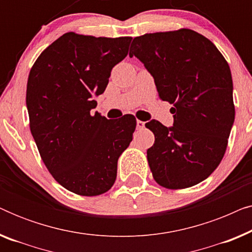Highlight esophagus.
<instances>
[{
    "label": "esophagus",
    "mask_w": 252,
    "mask_h": 252,
    "mask_svg": "<svg viewBox=\"0 0 252 252\" xmlns=\"http://www.w3.org/2000/svg\"><path fill=\"white\" fill-rule=\"evenodd\" d=\"M144 122H142V120H136V127H137V129H142V128H144Z\"/></svg>",
    "instance_id": "34e87169"
}]
</instances>
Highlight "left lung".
I'll return each instance as SVG.
<instances>
[{
  "mask_svg": "<svg viewBox=\"0 0 252 252\" xmlns=\"http://www.w3.org/2000/svg\"><path fill=\"white\" fill-rule=\"evenodd\" d=\"M130 50L159 98L173 104V126L146 124L155 134L147 151L154 179L170 189L199 184L221 161L235 119L228 63L211 41L187 29L137 36Z\"/></svg>",
  "mask_w": 252,
  "mask_h": 252,
  "instance_id": "8db88e82",
  "label": "left lung"
}]
</instances>
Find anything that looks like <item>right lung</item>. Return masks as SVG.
Instances as JSON below:
<instances>
[{
  "instance_id": "obj_1",
  "label": "right lung",
  "mask_w": 252,
  "mask_h": 252,
  "mask_svg": "<svg viewBox=\"0 0 252 252\" xmlns=\"http://www.w3.org/2000/svg\"><path fill=\"white\" fill-rule=\"evenodd\" d=\"M130 41L65 33L30 72L26 105L34 141L55 180L78 195H101L112 187L118 158L133 139L134 116L106 119L91 112Z\"/></svg>"
}]
</instances>
